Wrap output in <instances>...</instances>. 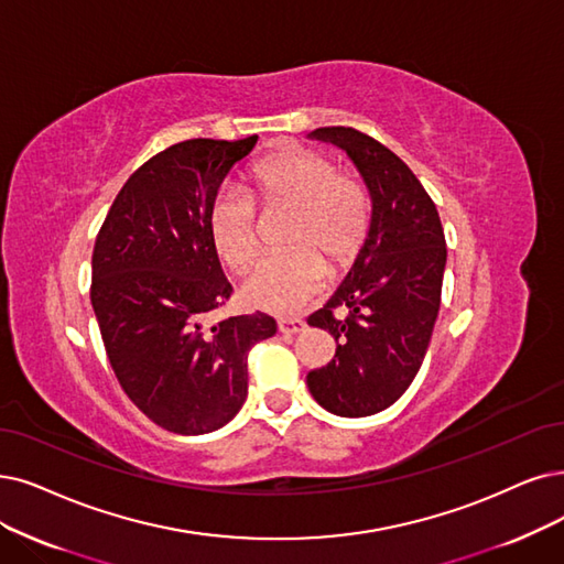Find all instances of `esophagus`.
Returning <instances> with one entry per match:
<instances>
[{
  "instance_id": "obj_1",
  "label": "esophagus",
  "mask_w": 564,
  "mask_h": 564,
  "mask_svg": "<svg viewBox=\"0 0 564 564\" xmlns=\"http://www.w3.org/2000/svg\"><path fill=\"white\" fill-rule=\"evenodd\" d=\"M305 328V322L303 319H280L278 322V330L284 333V335H296Z\"/></svg>"
}]
</instances>
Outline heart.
Segmentation results:
<instances>
[{
	"label": "heart",
	"mask_w": 564,
	"mask_h": 564,
	"mask_svg": "<svg viewBox=\"0 0 564 564\" xmlns=\"http://www.w3.org/2000/svg\"><path fill=\"white\" fill-rule=\"evenodd\" d=\"M247 197L227 192L215 198L208 231L219 259L245 270L259 252L252 200L265 213H291L286 257L259 261L242 282L247 305L273 314L303 310L333 270L347 268L370 229V196L356 177L337 173L326 154L303 145H282L247 173ZM321 259L317 260L316 257Z\"/></svg>",
	"instance_id": "1"
}]
</instances>
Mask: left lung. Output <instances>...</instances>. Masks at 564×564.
I'll list each match as a JSON object with an SVG mask.
<instances>
[{
	"label": "left lung",
	"instance_id": "8db88e82",
	"mask_svg": "<svg viewBox=\"0 0 564 564\" xmlns=\"http://www.w3.org/2000/svg\"><path fill=\"white\" fill-rule=\"evenodd\" d=\"M310 141L340 148L370 196V229L347 278L310 326L328 330L335 356L307 389L337 416H370L410 389L440 312L446 242L437 208L400 156L351 127H322ZM348 310L345 321L332 312Z\"/></svg>",
	"mask_w": 564,
	"mask_h": 564
}]
</instances>
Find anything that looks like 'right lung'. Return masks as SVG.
<instances>
[{
  "instance_id": "1",
  "label": "right lung",
  "mask_w": 564,
  "mask_h": 564,
  "mask_svg": "<svg viewBox=\"0 0 564 564\" xmlns=\"http://www.w3.org/2000/svg\"><path fill=\"white\" fill-rule=\"evenodd\" d=\"M257 141L192 139L154 154L112 200L95 242L89 299L112 372L175 435L219 431L240 412L247 351L278 330L263 312L208 324L231 294L208 213Z\"/></svg>"
}]
</instances>
